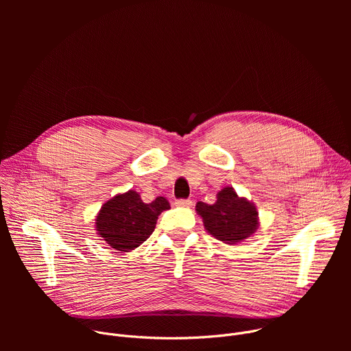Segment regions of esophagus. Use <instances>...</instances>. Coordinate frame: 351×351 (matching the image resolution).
Segmentation results:
<instances>
[{
    "instance_id": "esophagus-1",
    "label": "esophagus",
    "mask_w": 351,
    "mask_h": 351,
    "mask_svg": "<svg viewBox=\"0 0 351 351\" xmlns=\"http://www.w3.org/2000/svg\"><path fill=\"white\" fill-rule=\"evenodd\" d=\"M175 204H176L178 207H191V206H193V202H191L190 198H179V199H176Z\"/></svg>"
}]
</instances>
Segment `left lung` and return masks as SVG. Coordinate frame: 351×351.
<instances>
[{"label":"left lung","instance_id":"left-lung-1","mask_svg":"<svg viewBox=\"0 0 351 351\" xmlns=\"http://www.w3.org/2000/svg\"><path fill=\"white\" fill-rule=\"evenodd\" d=\"M195 210L202 215L206 229L215 239L228 244L250 237L258 225L256 207L247 199L237 197L232 187L221 190L214 204L198 202Z\"/></svg>","mask_w":351,"mask_h":351}]
</instances>
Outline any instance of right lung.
I'll use <instances>...</instances> for the list:
<instances>
[{
	"label": "right lung",
	"instance_id": "add662e5",
	"mask_svg": "<svg viewBox=\"0 0 351 351\" xmlns=\"http://www.w3.org/2000/svg\"><path fill=\"white\" fill-rule=\"evenodd\" d=\"M168 208L169 203L164 197L145 204L136 191L130 190L104 204L95 219V228L112 248L129 252L152 236L158 215Z\"/></svg>",
	"mask_w": 351,
	"mask_h": 351
}]
</instances>
